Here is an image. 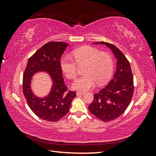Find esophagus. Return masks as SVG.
<instances>
[{"mask_svg": "<svg viewBox=\"0 0 156 156\" xmlns=\"http://www.w3.org/2000/svg\"><path fill=\"white\" fill-rule=\"evenodd\" d=\"M84 92H77V96H82V95H84Z\"/></svg>", "mask_w": 156, "mask_h": 156, "instance_id": "34e87169", "label": "esophagus"}]
</instances>
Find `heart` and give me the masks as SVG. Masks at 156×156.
Masks as SVG:
<instances>
[{
	"label": "heart",
	"mask_w": 156,
	"mask_h": 156,
	"mask_svg": "<svg viewBox=\"0 0 156 156\" xmlns=\"http://www.w3.org/2000/svg\"><path fill=\"white\" fill-rule=\"evenodd\" d=\"M72 58L65 56L60 59L62 72L69 79H75L77 75L78 66L84 64V73L73 83V88L81 92H86L95 87L96 83L103 84L110 78L113 69L111 56L100 52L90 46H83L72 51Z\"/></svg>",
	"instance_id": "obj_1"
}]
</instances>
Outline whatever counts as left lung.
<instances>
[{
	"instance_id": "1",
	"label": "left lung",
	"mask_w": 156,
	"mask_h": 156,
	"mask_svg": "<svg viewBox=\"0 0 156 156\" xmlns=\"http://www.w3.org/2000/svg\"><path fill=\"white\" fill-rule=\"evenodd\" d=\"M94 44L105 45L117 59L114 76L105 88L94 94L93 101L88 106L93 115L106 122L119 118L129 106L134 92L133 76L128 60L116 46L105 41Z\"/></svg>"
}]
</instances>
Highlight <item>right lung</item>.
Segmentation results:
<instances>
[{"instance_id":"right-lung-1","label":"right lung","mask_w":156,"mask_h":156,"mask_svg":"<svg viewBox=\"0 0 156 156\" xmlns=\"http://www.w3.org/2000/svg\"><path fill=\"white\" fill-rule=\"evenodd\" d=\"M68 44L62 41H49L31 56L23 73V92L30 109L40 119L50 122H57L67 114L76 92L68 90L65 85L60 62ZM45 70L54 80L49 96L40 99L33 95L30 83L31 75Z\"/></svg>"}]
</instances>
